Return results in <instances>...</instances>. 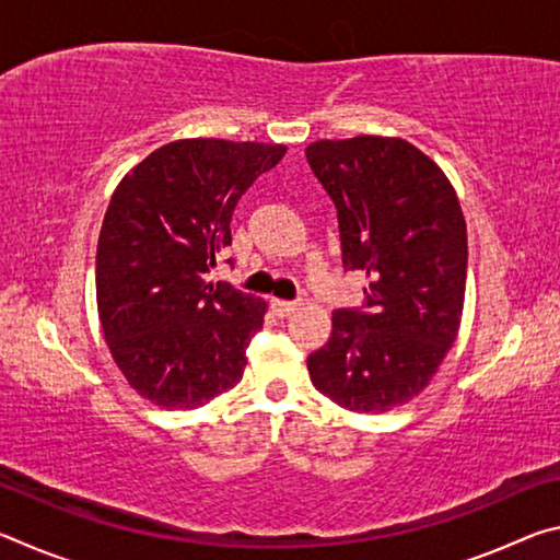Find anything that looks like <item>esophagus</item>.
<instances>
[{"label": "esophagus", "mask_w": 560, "mask_h": 560, "mask_svg": "<svg viewBox=\"0 0 560 560\" xmlns=\"http://www.w3.org/2000/svg\"><path fill=\"white\" fill-rule=\"evenodd\" d=\"M271 306H273V311H277V316L283 318V316L296 314V311L301 308V303H299V301H281V299H273Z\"/></svg>", "instance_id": "34e87169"}]
</instances>
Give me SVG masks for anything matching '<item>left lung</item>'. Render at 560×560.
Wrapping results in <instances>:
<instances>
[{
	"label": "left lung",
	"mask_w": 560,
	"mask_h": 560,
	"mask_svg": "<svg viewBox=\"0 0 560 560\" xmlns=\"http://www.w3.org/2000/svg\"><path fill=\"white\" fill-rule=\"evenodd\" d=\"M306 160L338 210L343 267L368 279L363 308H338L311 383L350 412L420 395L457 338L467 222L447 175L402 138L316 140Z\"/></svg>",
	"instance_id": "8db88e82"
}]
</instances>
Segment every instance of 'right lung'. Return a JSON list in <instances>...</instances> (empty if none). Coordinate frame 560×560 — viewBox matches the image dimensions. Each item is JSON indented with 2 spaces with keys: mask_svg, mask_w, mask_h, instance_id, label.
Segmentation results:
<instances>
[{
  "mask_svg": "<svg viewBox=\"0 0 560 560\" xmlns=\"http://www.w3.org/2000/svg\"><path fill=\"white\" fill-rule=\"evenodd\" d=\"M287 145L175 140L120 179L103 217L96 301L110 355L132 390L192 410L242 381L267 301L205 281L232 244V212Z\"/></svg>",
  "mask_w": 560,
  "mask_h": 560,
  "instance_id": "right-lung-1",
  "label": "right lung"
}]
</instances>
